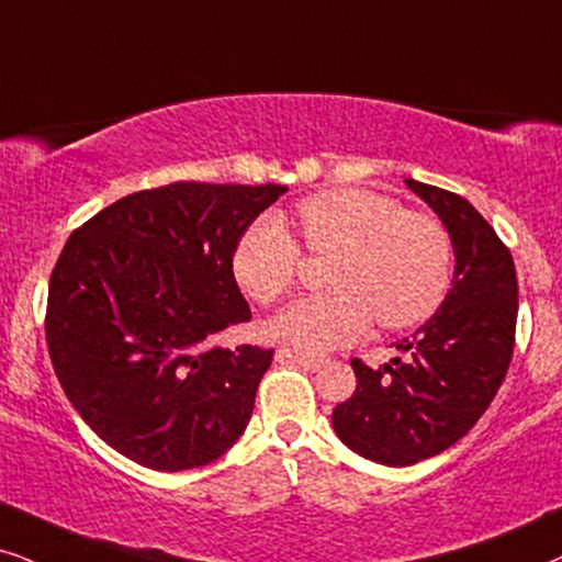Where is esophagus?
Here are the masks:
<instances>
[{
  "label": "esophagus",
  "mask_w": 562,
  "mask_h": 562,
  "mask_svg": "<svg viewBox=\"0 0 562 562\" xmlns=\"http://www.w3.org/2000/svg\"><path fill=\"white\" fill-rule=\"evenodd\" d=\"M276 361L281 363H299V367H304L307 371H317L323 369L327 359H323V356H312V353H302V351H294V348H279L276 351Z\"/></svg>",
  "instance_id": "34e87169"
}]
</instances>
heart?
<instances>
[{
  "label": "heart",
  "instance_id": "heart-1",
  "mask_svg": "<svg viewBox=\"0 0 562 562\" xmlns=\"http://www.w3.org/2000/svg\"><path fill=\"white\" fill-rule=\"evenodd\" d=\"M296 227L310 255H335L330 294L307 296L273 319L281 340L333 351L367 335L424 323L451 283V237L439 218L407 211L390 195L335 188L296 203ZM302 247L279 218L263 216L239 235L232 273L258 304H273L296 286Z\"/></svg>",
  "mask_w": 562,
  "mask_h": 562
}]
</instances>
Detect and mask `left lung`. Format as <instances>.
Returning <instances> with one entry per match:
<instances>
[{"instance_id":"1","label":"left lung","mask_w":562,"mask_h":562,"mask_svg":"<svg viewBox=\"0 0 562 562\" xmlns=\"http://www.w3.org/2000/svg\"><path fill=\"white\" fill-rule=\"evenodd\" d=\"M454 245V281L436 315L397 348L411 359L371 369L333 411L340 441L371 462L407 468L457 443L493 403L514 356L519 283L508 247L462 195L405 178Z\"/></svg>"}]
</instances>
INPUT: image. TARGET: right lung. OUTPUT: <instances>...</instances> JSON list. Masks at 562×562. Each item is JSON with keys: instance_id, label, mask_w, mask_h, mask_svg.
Listing matches in <instances>:
<instances>
[{"instance_id": "obj_1", "label": "right lung", "mask_w": 562, "mask_h": 562, "mask_svg": "<svg viewBox=\"0 0 562 562\" xmlns=\"http://www.w3.org/2000/svg\"><path fill=\"white\" fill-rule=\"evenodd\" d=\"M286 186L170 183L87 218L48 281L46 344L85 424L131 462L180 472L243 436L273 348L214 346L247 323L243 232Z\"/></svg>"}]
</instances>
